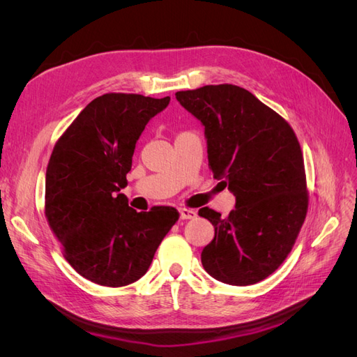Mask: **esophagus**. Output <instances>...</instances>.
Segmentation results:
<instances>
[{"label":"esophagus","instance_id":"esophagus-1","mask_svg":"<svg viewBox=\"0 0 357 357\" xmlns=\"http://www.w3.org/2000/svg\"><path fill=\"white\" fill-rule=\"evenodd\" d=\"M178 213H180V219H183V220L197 218V211L190 210V208H178Z\"/></svg>","mask_w":357,"mask_h":357}]
</instances>
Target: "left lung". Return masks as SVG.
Returning <instances> with one entry per match:
<instances>
[{
    "label": "left lung",
    "instance_id": "1",
    "mask_svg": "<svg viewBox=\"0 0 357 357\" xmlns=\"http://www.w3.org/2000/svg\"><path fill=\"white\" fill-rule=\"evenodd\" d=\"M176 98L202 123L213 176L235 197L228 218L199 210L214 226L202 266L222 283L255 284L283 264L305 220L308 192L298 138L282 116L240 86L208 84Z\"/></svg>",
    "mask_w": 357,
    "mask_h": 357
}]
</instances>
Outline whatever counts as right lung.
Returning a JSON list of instances; mask_svg holds the SVG:
<instances>
[{
    "label": "right lung",
    "instance_id": "right-lung-1",
    "mask_svg": "<svg viewBox=\"0 0 357 357\" xmlns=\"http://www.w3.org/2000/svg\"><path fill=\"white\" fill-rule=\"evenodd\" d=\"M169 96L105 93L91 101L53 147L46 218L63 256L82 277L121 287L142 278L178 220L172 207L137 213L121 190L139 135Z\"/></svg>",
    "mask_w": 357,
    "mask_h": 357
}]
</instances>
